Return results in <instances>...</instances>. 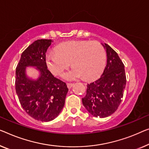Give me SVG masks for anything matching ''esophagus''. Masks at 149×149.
<instances>
[{"instance_id":"obj_1","label":"esophagus","mask_w":149,"mask_h":149,"mask_svg":"<svg viewBox=\"0 0 149 149\" xmlns=\"http://www.w3.org/2000/svg\"><path fill=\"white\" fill-rule=\"evenodd\" d=\"M73 86H74V84H70V83H68V84H67V86H68V88L69 89H70Z\"/></svg>"}]
</instances>
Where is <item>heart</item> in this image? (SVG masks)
I'll return each mask as SVG.
<instances>
[{"label":"heart","mask_w":149,"mask_h":149,"mask_svg":"<svg viewBox=\"0 0 149 149\" xmlns=\"http://www.w3.org/2000/svg\"><path fill=\"white\" fill-rule=\"evenodd\" d=\"M74 65L63 75L66 80L85 77L95 78L102 72L106 63L104 47L97 41H70L59 44L55 52L46 55V63L53 74L61 75L70 64Z\"/></svg>","instance_id":"heart-1"}]
</instances>
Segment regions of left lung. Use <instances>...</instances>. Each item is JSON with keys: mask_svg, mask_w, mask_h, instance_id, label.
Masks as SVG:
<instances>
[{"mask_svg": "<svg viewBox=\"0 0 149 149\" xmlns=\"http://www.w3.org/2000/svg\"><path fill=\"white\" fill-rule=\"evenodd\" d=\"M107 53V64L102 75L96 81L88 84L82 103L95 117L105 118L115 112L122 102L126 86L124 65L118 53L104 43Z\"/></svg>", "mask_w": 149, "mask_h": 149, "instance_id": "1", "label": "left lung"}]
</instances>
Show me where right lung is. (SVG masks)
Here are the masks:
<instances>
[{
	"mask_svg": "<svg viewBox=\"0 0 149 149\" xmlns=\"http://www.w3.org/2000/svg\"><path fill=\"white\" fill-rule=\"evenodd\" d=\"M52 39H38L22 53L16 68L15 90L20 104L31 117L41 122L55 119L63 109L68 88L65 82L48 70L46 52ZM27 66L37 67L40 76L36 81L25 74Z\"/></svg>",
	"mask_w": 149,
	"mask_h": 149,
	"instance_id": "add662e5",
	"label": "right lung"
}]
</instances>
